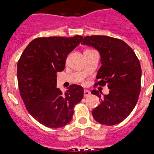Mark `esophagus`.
<instances>
[{"label":"esophagus","mask_w":154,"mask_h":154,"mask_svg":"<svg viewBox=\"0 0 154 154\" xmlns=\"http://www.w3.org/2000/svg\"><path fill=\"white\" fill-rule=\"evenodd\" d=\"M91 95V92L89 91H88V90H85L84 91V96H85V97H87V96H90Z\"/></svg>","instance_id":"34e87169"}]
</instances>
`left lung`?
<instances>
[{
  "label": "left lung",
  "mask_w": 154,
  "mask_h": 154,
  "mask_svg": "<svg viewBox=\"0 0 154 154\" xmlns=\"http://www.w3.org/2000/svg\"><path fill=\"white\" fill-rule=\"evenodd\" d=\"M82 45L95 48L101 56L102 66L96 75L95 85H107L109 94L93 90L100 98V104L92 111L99 124L112 126L121 123L133 110L140 93L142 70L134 52L126 42L107 36H87ZM100 92V91H99Z\"/></svg>",
  "instance_id": "left-lung-1"
}]
</instances>
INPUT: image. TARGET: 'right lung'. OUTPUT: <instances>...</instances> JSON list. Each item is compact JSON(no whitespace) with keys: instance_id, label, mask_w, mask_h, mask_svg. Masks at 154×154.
Wrapping results in <instances>:
<instances>
[{"instance_id":"add662e5","label":"right lung","mask_w":154,"mask_h":154,"mask_svg":"<svg viewBox=\"0 0 154 154\" xmlns=\"http://www.w3.org/2000/svg\"><path fill=\"white\" fill-rule=\"evenodd\" d=\"M83 37H42L29 43L17 63V80L28 112L49 128H60L72 119L74 105L83 98V88H57V73L65 68L67 56Z\"/></svg>"}]
</instances>
